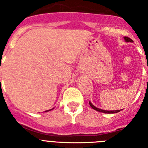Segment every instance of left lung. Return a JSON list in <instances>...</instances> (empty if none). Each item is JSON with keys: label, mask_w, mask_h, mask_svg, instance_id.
Wrapping results in <instances>:
<instances>
[{"label": "left lung", "mask_w": 148, "mask_h": 148, "mask_svg": "<svg viewBox=\"0 0 148 148\" xmlns=\"http://www.w3.org/2000/svg\"><path fill=\"white\" fill-rule=\"evenodd\" d=\"M124 38H125V41L126 42H133V40H132V39H130V38L128 37H124ZM89 104H90V107L92 108L93 110H95L96 111H99V112H101V113H119V112H120L121 110H101L100 109V108H96V107H95V106L93 105V104H92V103L89 102Z\"/></svg>", "instance_id": "1"}]
</instances>
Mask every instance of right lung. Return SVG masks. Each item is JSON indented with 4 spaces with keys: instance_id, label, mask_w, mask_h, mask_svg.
I'll return each mask as SVG.
<instances>
[{
    "instance_id": "right-lung-1",
    "label": "right lung",
    "mask_w": 148,
    "mask_h": 148,
    "mask_svg": "<svg viewBox=\"0 0 148 148\" xmlns=\"http://www.w3.org/2000/svg\"><path fill=\"white\" fill-rule=\"evenodd\" d=\"M54 109V108H53V109H50V110H46L45 112H48V111H50V110H53Z\"/></svg>"
}]
</instances>
